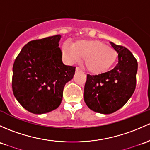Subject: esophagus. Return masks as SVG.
<instances>
[{
    "instance_id": "obj_1",
    "label": "esophagus",
    "mask_w": 150,
    "mask_h": 150,
    "mask_svg": "<svg viewBox=\"0 0 150 150\" xmlns=\"http://www.w3.org/2000/svg\"><path fill=\"white\" fill-rule=\"evenodd\" d=\"M75 70H76V71H79V70H81V69H80L79 67H76V68H75Z\"/></svg>"
}]
</instances>
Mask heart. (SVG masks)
Instances as JSON below:
<instances>
[{
    "instance_id": "heart-1",
    "label": "heart",
    "mask_w": 150,
    "mask_h": 150,
    "mask_svg": "<svg viewBox=\"0 0 150 150\" xmlns=\"http://www.w3.org/2000/svg\"><path fill=\"white\" fill-rule=\"evenodd\" d=\"M63 56L70 63L85 59V66L90 72L99 74L113 65L118 57L117 52L98 40H80L70 46L62 47Z\"/></svg>"
}]
</instances>
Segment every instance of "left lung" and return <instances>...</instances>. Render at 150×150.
Masks as SVG:
<instances>
[{
	"mask_svg": "<svg viewBox=\"0 0 150 150\" xmlns=\"http://www.w3.org/2000/svg\"><path fill=\"white\" fill-rule=\"evenodd\" d=\"M111 45L118 52V63L113 70L87 75L84 100L95 112L109 114L124 106L134 92L138 63L125 47Z\"/></svg>",
	"mask_w": 150,
	"mask_h": 150,
	"instance_id": "1",
	"label": "left lung"
}]
</instances>
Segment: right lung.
I'll return each mask as SVG.
<instances>
[{
  "mask_svg": "<svg viewBox=\"0 0 150 150\" xmlns=\"http://www.w3.org/2000/svg\"><path fill=\"white\" fill-rule=\"evenodd\" d=\"M59 34L28 42L13 66L12 89L20 104L35 114L59 107L66 83L73 78L75 67L62 63Z\"/></svg>",
  "mask_w": 150,
  "mask_h": 150,
  "instance_id": "right-lung-1",
  "label": "right lung"
}]
</instances>
